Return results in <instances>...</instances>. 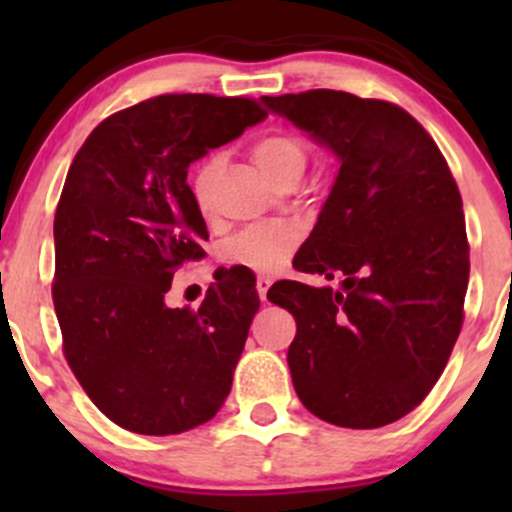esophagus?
I'll use <instances>...</instances> for the list:
<instances>
[{
	"label": "esophagus",
	"mask_w": 512,
	"mask_h": 512,
	"mask_svg": "<svg viewBox=\"0 0 512 512\" xmlns=\"http://www.w3.org/2000/svg\"><path fill=\"white\" fill-rule=\"evenodd\" d=\"M270 285H272V280L270 277H265V275H260L257 277V294H260V299L262 302H267V289H270Z\"/></svg>",
	"instance_id": "1"
}]
</instances>
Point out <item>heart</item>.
<instances>
[{
    "label": "heart",
    "mask_w": 512,
    "mask_h": 512,
    "mask_svg": "<svg viewBox=\"0 0 512 512\" xmlns=\"http://www.w3.org/2000/svg\"><path fill=\"white\" fill-rule=\"evenodd\" d=\"M252 158H255L257 168L275 183L282 173L289 168H304V148L297 138L287 136V133H270V136L260 138L252 146ZM220 160L208 158L198 168L193 178V195L195 203L200 208L210 205V190H213L215 175H218ZM297 245V230L285 223H262L252 225L247 230L237 232L235 237L225 242L220 255L227 265L247 267V270L272 272L282 267L292 247Z\"/></svg>",
    "instance_id": "1"
}]
</instances>
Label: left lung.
<instances>
[{
  "instance_id": "8db88e82",
  "label": "left lung",
  "mask_w": 512,
  "mask_h": 512,
  "mask_svg": "<svg viewBox=\"0 0 512 512\" xmlns=\"http://www.w3.org/2000/svg\"><path fill=\"white\" fill-rule=\"evenodd\" d=\"M262 103L339 163L292 265L344 275L342 289L282 280L267 292L297 322L287 352L294 391L334 426L399 421L433 389L463 324L471 262L456 180L394 103L332 89Z\"/></svg>"
}]
</instances>
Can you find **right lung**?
<instances>
[{
	"label": "right lung",
	"instance_id": "1",
	"mask_svg": "<svg viewBox=\"0 0 512 512\" xmlns=\"http://www.w3.org/2000/svg\"><path fill=\"white\" fill-rule=\"evenodd\" d=\"M267 113L250 98L168 94L98 123L54 218V309L79 384L113 423L173 436L225 404L260 297L255 275L215 277L198 312L168 307L175 270L205 257L190 163Z\"/></svg>",
	"mask_w": 512,
	"mask_h": 512
}]
</instances>
